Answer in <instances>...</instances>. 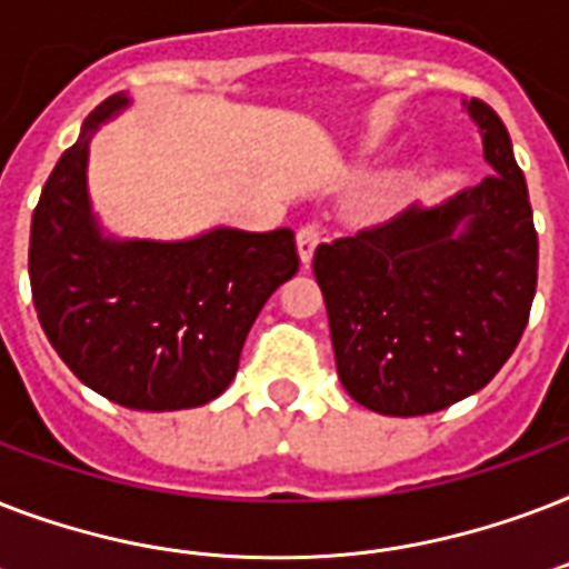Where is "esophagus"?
I'll return each mask as SVG.
<instances>
[{
	"instance_id": "34e87169",
	"label": "esophagus",
	"mask_w": 569,
	"mask_h": 569,
	"mask_svg": "<svg viewBox=\"0 0 569 569\" xmlns=\"http://www.w3.org/2000/svg\"><path fill=\"white\" fill-rule=\"evenodd\" d=\"M319 241H321L319 223H307V227L298 230V257H301L303 266L312 259V253H316V248H319Z\"/></svg>"
}]
</instances>
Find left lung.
Instances as JSON below:
<instances>
[{"label": "left lung", "mask_w": 569, "mask_h": 569, "mask_svg": "<svg viewBox=\"0 0 569 569\" xmlns=\"http://www.w3.org/2000/svg\"><path fill=\"white\" fill-rule=\"evenodd\" d=\"M463 109L490 177L312 257L339 380L375 413L425 416L472 396L529 321L538 286L529 189L499 114L481 100Z\"/></svg>", "instance_id": "obj_1"}]
</instances>
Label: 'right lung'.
<instances>
[{
    "label": "right lung",
    "mask_w": 569,
    "mask_h": 569,
    "mask_svg": "<svg viewBox=\"0 0 569 569\" xmlns=\"http://www.w3.org/2000/svg\"><path fill=\"white\" fill-rule=\"evenodd\" d=\"M84 118L31 214L29 280L40 328L84 387L129 410H186L230 387L259 310L298 271L295 232L214 227L194 239H118L88 194L93 132L129 106Z\"/></svg>",
    "instance_id": "obj_1"
}]
</instances>
